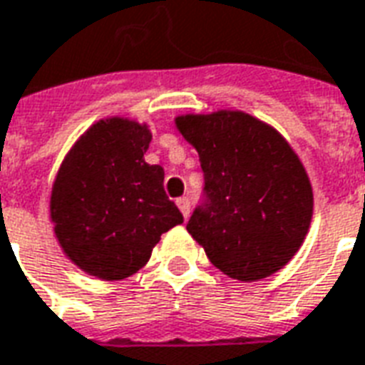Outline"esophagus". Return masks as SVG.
Segmentation results:
<instances>
[{"label": "esophagus", "mask_w": 365, "mask_h": 365, "mask_svg": "<svg viewBox=\"0 0 365 365\" xmlns=\"http://www.w3.org/2000/svg\"><path fill=\"white\" fill-rule=\"evenodd\" d=\"M176 205H178V208L182 210L183 218H187L189 210H191V202H189L187 197H180V199L176 201Z\"/></svg>", "instance_id": "34e87169"}]
</instances>
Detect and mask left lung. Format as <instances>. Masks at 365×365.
Instances as JSON below:
<instances>
[{"label": "left lung", "instance_id": "8db88e82", "mask_svg": "<svg viewBox=\"0 0 365 365\" xmlns=\"http://www.w3.org/2000/svg\"><path fill=\"white\" fill-rule=\"evenodd\" d=\"M176 128L199 153L207 201L187 232L208 260L239 282L282 269L304 241L314 193L287 139L241 110L183 115Z\"/></svg>", "mask_w": 365, "mask_h": 365}]
</instances>
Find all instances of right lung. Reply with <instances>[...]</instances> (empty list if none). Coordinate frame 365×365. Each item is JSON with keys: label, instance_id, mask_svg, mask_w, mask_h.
<instances>
[{"label": "right lung", "instance_id": "add662e5", "mask_svg": "<svg viewBox=\"0 0 365 365\" xmlns=\"http://www.w3.org/2000/svg\"><path fill=\"white\" fill-rule=\"evenodd\" d=\"M151 130L105 118L80 135L55 176L49 218L61 249L86 274L116 282L151 258L183 216L164 193V170L147 164Z\"/></svg>", "mask_w": 365, "mask_h": 365}]
</instances>
